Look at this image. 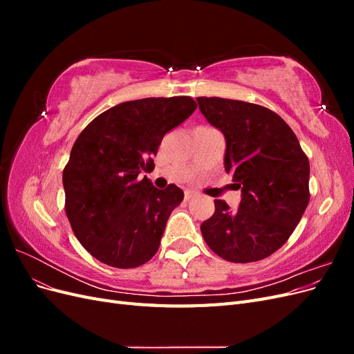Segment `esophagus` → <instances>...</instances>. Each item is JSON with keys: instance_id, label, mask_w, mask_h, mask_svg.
Returning a JSON list of instances; mask_svg holds the SVG:
<instances>
[{"instance_id": "esophagus-1", "label": "esophagus", "mask_w": 354, "mask_h": 354, "mask_svg": "<svg viewBox=\"0 0 354 354\" xmlns=\"http://www.w3.org/2000/svg\"><path fill=\"white\" fill-rule=\"evenodd\" d=\"M198 194H196V192L195 190H185V199L186 201H189V199H192V198H195Z\"/></svg>"}]
</instances>
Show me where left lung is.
<instances>
[{
  "label": "left lung",
  "instance_id": "1",
  "mask_svg": "<svg viewBox=\"0 0 354 354\" xmlns=\"http://www.w3.org/2000/svg\"><path fill=\"white\" fill-rule=\"evenodd\" d=\"M196 100L223 133L224 169L241 189L238 209L214 201L216 211L201 224L202 236L227 261L263 260L288 241L308 205V159L294 131L270 109L220 97Z\"/></svg>",
  "mask_w": 354,
  "mask_h": 354
}]
</instances>
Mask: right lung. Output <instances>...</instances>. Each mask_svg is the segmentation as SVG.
I'll list each match as a JSON object with an SVG mask.
<instances>
[{
	"instance_id": "1",
	"label": "right lung",
	"mask_w": 354,
	"mask_h": 354,
	"mask_svg": "<svg viewBox=\"0 0 354 354\" xmlns=\"http://www.w3.org/2000/svg\"><path fill=\"white\" fill-rule=\"evenodd\" d=\"M187 95L113 106L84 128L63 169L66 216L94 259L133 269L156 254L169 214L185 198L138 176L153 164L162 137L195 112Z\"/></svg>"
}]
</instances>
